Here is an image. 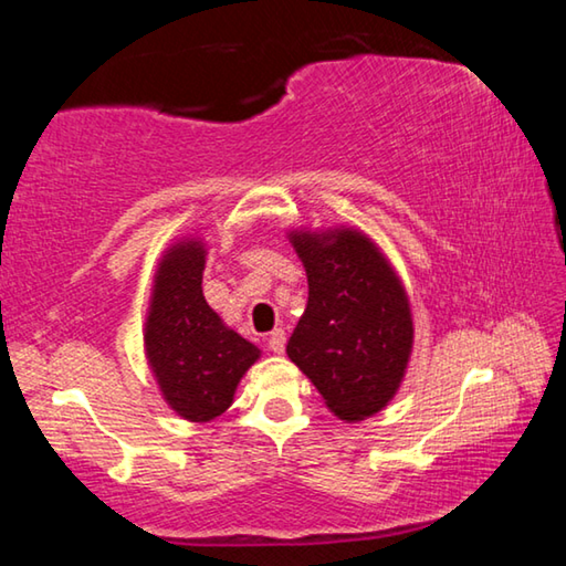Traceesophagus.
Instances as JSON below:
<instances>
[{"instance_id":"obj_1","label":"esophagus","mask_w":566,"mask_h":566,"mask_svg":"<svg viewBox=\"0 0 566 566\" xmlns=\"http://www.w3.org/2000/svg\"><path fill=\"white\" fill-rule=\"evenodd\" d=\"M284 344H286V334L282 329H274L266 339V347H270L274 354H284Z\"/></svg>"}]
</instances>
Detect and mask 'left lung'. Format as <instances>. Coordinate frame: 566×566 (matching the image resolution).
I'll return each instance as SVG.
<instances>
[{"mask_svg": "<svg viewBox=\"0 0 566 566\" xmlns=\"http://www.w3.org/2000/svg\"><path fill=\"white\" fill-rule=\"evenodd\" d=\"M310 282L286 354L334 415L361 421L385 409L405 379L415 324L405 286L359 229L290 234Z\"/></svg>", "mask_w": 566, "mask_h": 566, "instance_id": "obj_1", "label": "left lung"}]
</instances>
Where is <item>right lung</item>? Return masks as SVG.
<instances>
[{"mask_svg":"<svg viewBox=\"0 0 566 566\" xmlns=\"http://www.w3.org/2000/svg\"><path fill=\"white\" fill-rule=\"evenodd\" d=\"M207 249L179 239L157 264L145 324V349L161 397L189 421H212L234 401L260 349L219 319L202 294Z\"/></svg>","mask_w":566,"mask_h":566,"instance_id":"right-lung-1","label":"right lung"}]
</instances>
